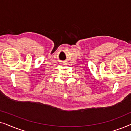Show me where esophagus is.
<instances>
[{
	"mask_svg": "<svg viewBox=\"0 0 131 131\" xmlns=\"http://www.w3.org/2000/svg\"><path fill=\"white\" fill-rule=\"evenodd\" d=\"M62 65H63V66H67V62H63V63H62Z\"/></svg>",
	"mask_w": 131,
	"mask_h": 131,
	"instance_id": "esophagus-1",
	"label": "esophagus"
}]
</instances>
